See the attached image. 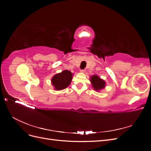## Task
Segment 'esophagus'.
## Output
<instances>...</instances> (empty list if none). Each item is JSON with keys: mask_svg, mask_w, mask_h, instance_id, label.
<instances>
[{"mask_svg": "<svg viewBox=\"0 0 151 151\" xmlns=\"http://www.w3.org/2000/svg\"><path fill=\"white\" fill-rule=\"evenodd\" d=\"M80 71H81V72H82V73H84V72H86V70H85L84 69H82V70H81Z\"/></svg>", "mask_w": 151, "mask_h": 151, "instance_id": "34e87169", "label": "esophagus"}]
</instances>
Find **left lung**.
<instances>
[{"mask_svg":"<svg viewBox=\"0 0 151 151\" xmlns=\"http://www.w3.org/2000/svg\"><path fill=\"white\" fill-rule=\"evenodd\" d=\"M90 81L92 84L93 89L96 91H99V90L104 88L105 85H106L105 81L101 79L97 75H94L92 77H91Z\"/></svg>","mask_w":151,"mask_h":151,"instance_id":"1","label":"left lung"}]
</instances>
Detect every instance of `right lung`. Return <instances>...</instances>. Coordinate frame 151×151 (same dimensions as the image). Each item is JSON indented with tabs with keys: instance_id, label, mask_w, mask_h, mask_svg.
Listing matches in <instances>:
<instances>
[{
	"instance_id": "obj_1",
	"label": "right lung",
	"mask_w": 151,
	"mask_h": 151,
	"mask_svg": "<svg viewBox=\"0 0 151 151\" xmlns=\"http://www.w3.org/2000/svg\"><path fill=\"white\" fill-rule=\"evenodd\" d=\"M72 75L73 74H72L71 72L67 70H65L55 75L51 80L55 89L60 91L65 89L71 83Z\"/></svg>"
}]
</instances>
